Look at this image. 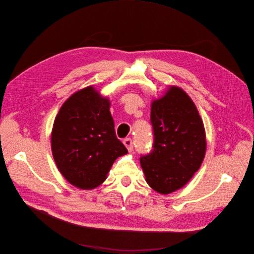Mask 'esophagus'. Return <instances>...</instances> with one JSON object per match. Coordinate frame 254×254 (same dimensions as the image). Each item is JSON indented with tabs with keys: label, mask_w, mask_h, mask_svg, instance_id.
Instances as JSON below:
<instances>
[{
	"label": "esophagus",
	"mask_w": 254,
	"mask_h": 254,
	"mask_svg": "<svg viewBox=\"0 0 254 254\" xmlns=\"http://www.w3.org/2000/svg\"><path fill=\"white\" fill-rule=\"evenodd\" d=\"M123 142H124V145L126 146L127 149L129 151H131L133 149V141H132V139H130V137H127V139H125Z\"/></svg>",
	"instance_id": "1"
}]
</instances>
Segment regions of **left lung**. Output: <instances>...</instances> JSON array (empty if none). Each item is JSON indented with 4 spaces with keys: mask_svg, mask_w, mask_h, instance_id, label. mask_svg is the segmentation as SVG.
I'll return each mask as SVG.
<instances>
[{
    "mask_svg": "<svg viewBox=\"0 0 254 254\" xmlns=\"http://www.w3.org/2000/svg\"><path fill=\"white\" fill-rule=\"evenodd\" d=\"M152 149L140 162L149 187L170 194L187 184L200 167L205 133L198 110L189 95L172 87L151 105Z\"/></svg>",
    "mask_w": 254,
    "mask_h": 254,
    "instance_id": "left-lung-1",
    "label": "left lung"
}]
</instances>
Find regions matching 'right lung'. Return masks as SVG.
Returning a JSON list of instances; mask_svg holds the SVG:
<instances>
[{
  "mask_svg": "<svg viewBox=\"0 0 254 254\" xmlns=\"http://www.w3.org/2000/svg\"><path fill=\"white\" fill-rule=\"evenodd\" d=\"M109 105L88 87L67 99L54 122V160L64 178L79 189L102 184L115 159L128 152L115 134Z\"/></svg>",
  "mask_w": 254,
  "mask_h": 254,
  "instance_id": "obj_1",
  "label": "right lung"
}]
</instances>
